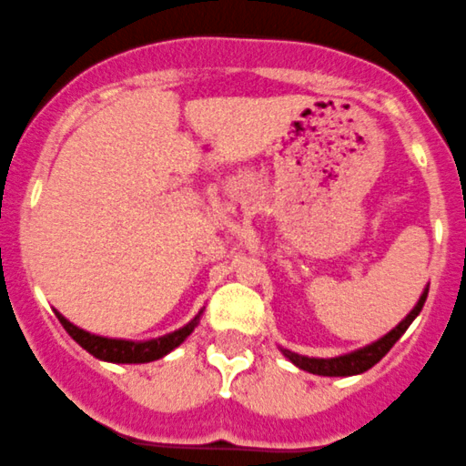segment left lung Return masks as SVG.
Wrapping results in <instances>:
<instances>
[{
	"label": "left lung",
	"mask_w": 466,
	"mask_h": 466,
	"mask_svg": "<svg viewBox=\"0 0 466 466\" xmlns=\"http://www.w3.org/2000/svg\"><path fill=\"white\" fill-rule=\"evenodd\" d=\"M425 297H428V286H425L423 292H420L416 307L411 309V311L407 313V316L402 318V320L398 322V325L393 327L389 334H384L382 339L373 340L370 345H363V348L354 350V352L340 354V357L318 359V357H304V354H297V352H290V350L281 348L283 357H286L288 361L295 363L297 369H302V370H307V373H313V375H325V378H350V375L366 373V370L373 369L375 363H378L380 359H382L384 354H387L389 350L396 345V340L405 334L407 327L414 322V318L419 316L420 309H423Z\"/></svg>",
	"instance_id": "8db88e82"
}]
</instances>
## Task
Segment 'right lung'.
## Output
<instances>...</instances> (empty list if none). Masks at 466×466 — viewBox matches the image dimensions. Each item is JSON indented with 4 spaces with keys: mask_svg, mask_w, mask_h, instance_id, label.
I'll use <instances>...</instances> for the list:
<instances>
[{
    "mask_svg": "<svg viewBox=\"0 0 466 466\" xmlns=\"http://www.w3.org/2000/svg\"><path fill=\"white\" fill-rule=\"evenodd\" d=\"M59 322L64 325V329L73 336L75 343L82 345L88 354H93L100 361H112V363H148L155 359H162L164 354H169L171 350L178 348L185 339L194 331V327L198 325V318L201 311L194 316V320H189L187 325L180 327V329L171 331V334H164L159 339L150 340H126V339H107V336H97L91 331L79 329L77 325H73L70 320H66L59 311H55Z\"/></svg>",
    "mask_w": 466,
    "mask_h": 466,
    "instance_id": "right-lung-1",
    "label": "right lung"
}]
</instances>
